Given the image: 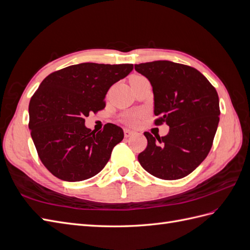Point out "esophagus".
Segmentation results:
<instances>
[{
	"label": "esophagus",
	"instance_id": "obj_1",
	"mask_svg": "<svg viewBox=\"0 0 250 250\" xmlns=\"http://www.w3.org/2000/svg\"><path fill=\"white\" fill-rule=\"evenodd\" d=\"M135 132H133L132 130H129V129H124V137L125 138H130L131 135H133Z\"/></svg>",
	"mask_w": 250,
	"mask_h": 250
}]
</instances>
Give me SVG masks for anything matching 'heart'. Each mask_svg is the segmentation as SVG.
Returning <instances> with one entry per match:
<instances>
[{"label":"heart","mask_w":250,"mask_h":250,"mask_svg":"<svg viewBox=\"0 0 250 250\" xmlns=\"http://www.w3.org/2000/svg\"><path fill=\"white\" fill-rule=\"evenodd\" d=\"M141 76H135L133 78H140ZM142 116L141 112H131V113H128V115H126L123 119L124 122L127 124V125H130V126H134L137 125L138 122H139V119L140 117Z\"/></svg>","instance_id":"obj_1"}]
</instances>
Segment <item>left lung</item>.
I'll use <instances>...</instances> for the list:
<instances>
[{"label": "left lung", "mask_w": 250, "mask_h": 250, "mask_svg": "<svg viewBox=\"0 0 250 250\" xmlns=\"http://www.w3.org/2000/svg\"><path fill=\"white\" fill-rule=\"evenodd\" d=\"M152 85L155 125L166 123L169 133L145 132L146 149L138 160L151 175L166 180L183 178L204 161L219 124V97L215 87L192 66L156 60L134 64Z\"/></svg>", "instance_id": "left-lung-1"}]
</instances>
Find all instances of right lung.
I'll return each instance as SVG.
<instances>
[{
    "label": "right lung",
    "instance_id": "add662e5",
    "mask_svg": "<svg viewBox=\"0 0 250 250\" xmlns=\"http://www.w3.org/2000/svg\"><path fill=\"white\" fill-rule=\"evenodd\" d=\"M133 64L84 62L66 66L42 80L29 103V129L42 163L64 181L95 176L124 138L121 127L107 123L96 132L85 117L105 107L113 83L125 78Z\"/></svg>",
    "mask_w": 250,
    "mask_h": 250
}]
</instances>
